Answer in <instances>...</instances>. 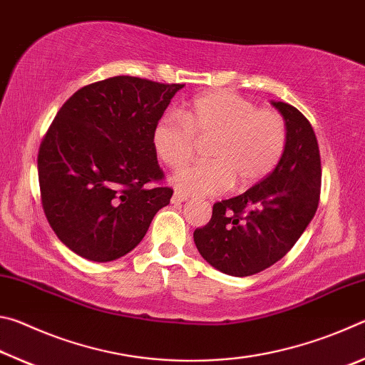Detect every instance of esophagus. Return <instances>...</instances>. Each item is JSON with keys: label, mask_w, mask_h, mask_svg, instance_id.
Listing matches in <instances>:
<instances>
[{"label": "esophagus", "mask_w": 365, "mask_h": 365, "mask_svg": "<svg viewBox=\"0 0 365 365\" xmlns=\"http://www.w3.org/2000/svg\"><path fill=\"white\" fill-rule=\"evenodd\" d=\"M187 200H188V196L180 193V191H175L174 196H172V202H183V201H187Z\"/></svg>", "instance_id": "obj_1"}]
</instances>
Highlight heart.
Masks as SVG:
<instances>
[{
    "instance_id": "1",
    "label": "heart",
    "mask_w": 365,
    "mask_h": 365,
    "mask_svg": "<svg viewBox=\"0 0 365 365\" xmlns=\"http://www.w3.org/2000/svg\"><path fill=\"white\" fill-rule=\"evenodd\" d=\"M196 140H211L209 163L180 170L172 183L187 195H219L235 180L250 187L277 168L287 148V123L277 110L257 109L232 91H209L188 104L183 119L165 114L153 130L154 151L172 170L193 158Z\"/></svg>"
}]
</instances>
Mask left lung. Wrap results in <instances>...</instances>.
<instances>
[{
	"label": "left lung",
	"mask_w": 365,
	"mask_h": 365,
	"mask_svg": "<svg viewBox=\"0 0 365 365\" xmlns=\"http://www.w3.org/2000/svg\"><path fill=\"white\" fill-rule=\"evenodd\" d=\"M272 104L287 123L280 163L243 195L215 202L211 220L193 233L200 255L227 275H255L280 261L319 206L322 165L311 122L292 104Z\"/></svg>",
	"instance_id": "obj_1"
}]
</instances>
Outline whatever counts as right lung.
Masks as SVG:
<instances>
[{"label": "right lung", "instance_id": "add662e5", "mask_svg": "<svg viewBox=\"0 0 365 365\" xmlns=\"http://www.w3.org/2000/svg\"><path fill=\"white\" fill-rule=\"evenodd\" d=\"M182 83L117 76L77 90L41 140V206L58 238L88 261L130 252L174 190L153 130Z\"/></svg>", "mask_w": 365, "mask_h": 365}]
</instances>
